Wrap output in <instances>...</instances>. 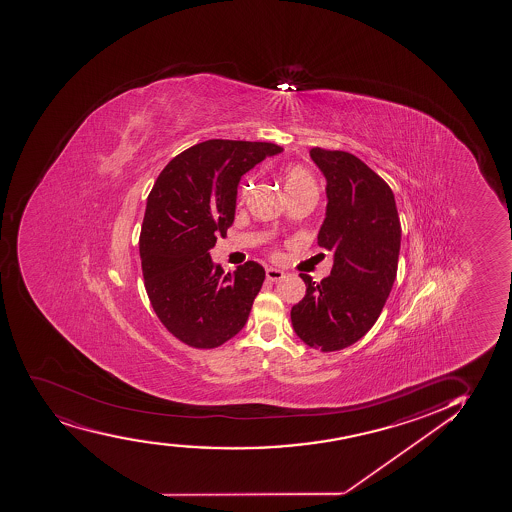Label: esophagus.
<instances>
[{"mask_svg": "<svg viewBox=\"0 0 512 512\" xmlns=\"http://www.w3.org/2000/svg\"><path fill=\"white\" fill-rule=\"evenodd\" d=\"M266 278L271 280V282H278V280L285 278V273H283V270H280V268L270 266V268H266Z\"/></svg>", "mask_w": 512, "mask_h": 512, "instance_id": "1", "label": "esophagus"}]
</instances>
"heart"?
<instances>
[{"instance_id": "obj_1", "label": "heart", "mask_w": 512, "mask_h": 512, "mask_svg": "<svg viewBox=\"0 0 512 512\" xmlns=\"http://www.w3.org/2000/svg\"><path fill=\"white\" fill-rule=\"evenodd\" d=\"M283 184H285L287 193H292L297 189L314 188L311 174L300 165H290L283 171Z\"/></svg>"}]
</instances>
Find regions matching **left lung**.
<instances>
[{
    "mask_svg": "<svg viewBox=\"0 0 512 512\" xmlns=\"http://www.w3.org/2000/svg\"><path fill=\"white\" fill-rule=\"evenodd\" d=\"M309 155L326 179L318 244L333 253V268L319 283L300 275L306 297L290 318L306 345L335 352L359 341L386 304L398 270L400 217L391 188L355 155L323 148Z\"/></svg>",
    "mask_w": 512,
    "mask_h": 512,
    "instance_id": "8db88e82",
    "label": "left lung"
}]
</instances>
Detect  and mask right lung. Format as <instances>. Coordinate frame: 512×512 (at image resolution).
<instances>
[{"instance_id":"right-lung-1","label":"right lung","mask_w":512,"mask_h":512,"mask_svg":"<svg viewBox=\"0 0 512 512\" xmlns=\"http://www.w3.org/2000/svg\"><path fill=\"white\" fill-rule=\"evenodd\" d=\"M282 152L263 141H203L165 165L148 194L140 234L145 288L162 324L189 347H220L249 318L265 268L247 261L225 273L210 249L234 224L241 177Z\"/></svg>"}]
</instances>
